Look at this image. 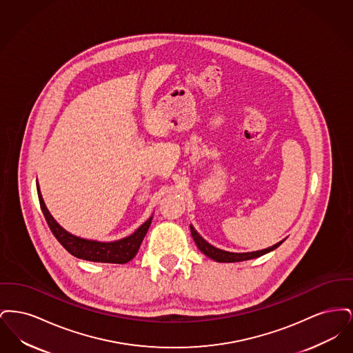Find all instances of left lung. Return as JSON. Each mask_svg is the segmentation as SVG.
<instances>
[{
    "label": "left lung",
    "mask_w": 353,
    "mask_h": 353,
    "mask_svg": "<svg viewBox=\"0 0 353 353\" xmlns=\"http://www.w3.org/2000/svg\"><path fill=\"white\" fill-rule=\"evenodd\" d=\"M190 233L192 236L197 245V248L200 249V252H203L206 256L212 258L213 261L216 262H225V263H232V262H242V261H249V259H254V258H258L261 255H265L268 252L275 250L276 248H279L283 241L272 245L271 248L268 249H263V250H258V252H226V250H221L219 248H214L213 245H210L209 242H206L201 235L197 233V230L190 225Z\"/></svg>",
    "instance_id": "8db88e82"
}]
</instances>
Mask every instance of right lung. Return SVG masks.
I'll use <instances>...</instances> for the list:
<instances>
[{"label": "right lung", "mask_w": 353, "mask_h": 353, "mask_svg": "<svg viewBox=\"0 0 353 353\" xmlns=\"http://www.w3.org/2000/svg\"><path fill=\"white\" fill-rule=\"evenodd\" d=\"M37 192H38V199H39L42 213L54 236L71 255L84 261L101 262V263H119V265L130 262L139 250L153 219V216H151L137 230H134V233L125 238H121L119 241L101 242L95 239H87V238L68 233V230H65L54 219L42 199L38 181H37Z\"/></svg>", "instance_id": "right-lung-1"}]
</instances>
